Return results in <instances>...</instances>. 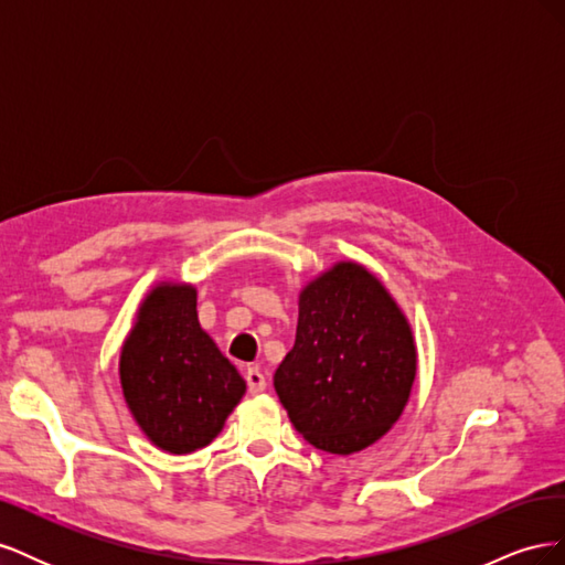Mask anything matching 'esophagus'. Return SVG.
<instances>
[{
	"instance_id": "esophagus-1",
	"label": "esophagus",
	"mask_w": 565,
	"mask_h": 565,
	"mask_svg": "<svg viewBox=\"0 0 565 565\" xmlns=\"http://www.w3.org/2000/svg\"><path fill=\"white\" fill-rule=\"evenodd\" d=\"M245 380H247L249 393H262V391H266V377H264V372H262L259 367H249V370L245 372Z\"/></svg>"
}]
</instances>
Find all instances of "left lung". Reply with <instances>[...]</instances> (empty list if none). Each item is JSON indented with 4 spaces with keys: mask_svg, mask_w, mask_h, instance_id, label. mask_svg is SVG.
<instances>
[{
    "mask_svg": "<svg viewBox=\"0 0 565 565\" xmlns=\"http://www.w3.org/2000/svg\"><path fill=\"white\" fill-rule=\"evenodd\" d=\"M417 374L409 322L367 268L339 262L299 295L295 347L273 386L313 448L351 455L403 415Z\"/></svg>",
    "mask_w": 565,
    "mask_h": 565,
    "instance_id": "8db88e82",
    "label": "left lung"
}]
</instances>
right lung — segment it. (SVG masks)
<instances>
[{
    "label": "right lung",
    "instance_id": "1",
    "mask_svg": "<svg viewBox=\"0 0 565 565\" xmlns=\"http://www.w3.org/2000/svg\"><path fill=\"white\" fill-rule=\"evenodd\" d=\"M195 306L193 285L152 287L119 355V382L136 424L172 455L210 446L247 388L200 328Z\"/></svg>",
    "mask_w": 565,
    "mask_h": 565
}]
</instances>
